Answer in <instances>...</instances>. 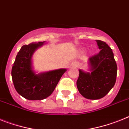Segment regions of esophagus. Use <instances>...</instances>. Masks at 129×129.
I'll list each match as a JSON object with an SVG mask.
<instances>
[{
  "instance_id": "1",
  "label": "esophagus",
  "mask_w": 129,
  "mask_h": 129,
  "mask_svg": "<svg viewBox=\"0 0 129 129\" xmlns=\"http://www.w3.org/2000/svg\"><path fill=\"white\" fill-rule=\"evenodd\" d=\"M70 66H71V68H77V66H78V62L76 61H73L72 63H71V65H70Z\"/></svg>"
}]
</instances>
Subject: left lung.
I'll return each mask as SVG.
<instances>
[{
  "mask_svg": "<svg viewBox=\"0 0 129 129\" xmlns=\"http://www.w3.org/2000/svg\"><path fill=\"white\" fill-rule=\"evenodd\" d=\"M100 52L89 58V72L79 69L77 86L82 95L96 100L105 97L116 83L117 64L112 50L105 42L96 40Z\"/></svg>",
  "mask_w": 129,
  "mask_h": 129,
  "instance_id": "8db88e82",
  "label": "left lung"
}]
</instances>
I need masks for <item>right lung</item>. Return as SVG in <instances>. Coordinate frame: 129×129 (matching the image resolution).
<instances>
[{
  "label": "right lung",
  "mask_w": 129,
  "mask_h": 129,
  "mask_svg": "<svg viewBox=\"0 0 129 129\" xmlns=\"http://www.w3.org/2000/svg\"><path fill=\"white\" fill-rule=\"evenodd\" d=\"M45 41L23 45L17 55L12 69L13 85L20 95L28 100H43L51 95L67 70L59 69L36 73L32 66V56Z\"/></svg>",
  "instance_id": "right-lung-1"
}]
</instances>
